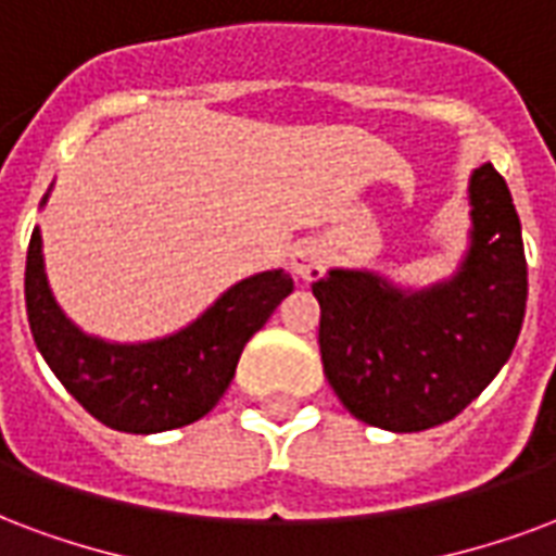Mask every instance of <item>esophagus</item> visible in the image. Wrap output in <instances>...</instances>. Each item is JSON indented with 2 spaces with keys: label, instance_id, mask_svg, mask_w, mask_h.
I'll list each match as a JSON object with an SVG mask.
<instances>
[{
  "label": "esophagus",
  "instance_id": "obj_1",
  "mask_svg": "<svg viewBox=\"0 0 556 556\" xmlns=\"http://www.w3.org/2000/svg\"><path fill=\"white\" fill-rule=\"evenodd\" d=\"M325 249L316 240H299L290 252V269H293L302 281H316L325 269Z\"/></svg>",
  "mask_w": 556,
  "mask_h": 556
}]
</instances>
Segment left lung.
Instances as JSON below:
<instances>
[{
  "mask_svg": "<svg viewBox=\"0 0 556 556\" xmlns=\"http://www.w3.org/2000/svg\"><path fill=\"white\" fill-rule=\"evenodd\" d=\"M471 245L460 273L428 290H399L375 273L331 269L313 283L319 352L345 410L383 431L454 419L498 375L528 302L521 223L495 166L469 184Z\"/></svg>",
  "mask_w": 556,
  "mask_h": 556,
  "instance_id": "1",
  "label": "left lung"
}]
</instances>
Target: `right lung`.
Here are the masks:
<instances>
[{"instance_id": "1", "label": "right lung", "mask_w": 556, "mask_h": 556, "mask_svg": "<svg viewBox=\"0 0 556 556\" xmlns=\"http://www.w3.org/2000/svg\"><path fill=\"white\" fill-rule=\"evenodd\" d=\"M290 293L293 278L283 269L252 275L184 331L123 345L87 337L61 313L46 281L37 228L25 257V311L43 361L90 416L125 433L173 431L214 410L245 342Z\"/></svg>"}]
</instances>
